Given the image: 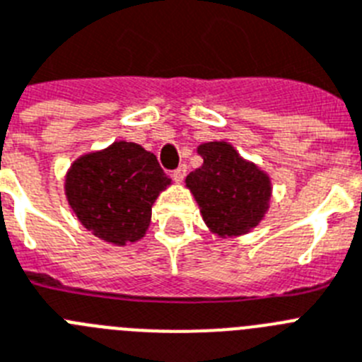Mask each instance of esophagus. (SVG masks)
Segmentation results:
<instances>
[{
	"mask_svg": "<svg viewBox=\"0 0 362 362\" xmlns=\"http://www.w3.org/2000/svg\"><path fill=\"white\" fill-rule=\"evenodd\" d=\"M185 175H187V165H185V163H182V165H178V168L173 171V180L182 182L185 178Z\"/></svg>",
	"mask_w": 362,
	"mask_h": 362,
	"instance_id": "esophagus-1",
	"label": "esophagus"
}]
</instances>
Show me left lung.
Here are the masks:
<instances>
[{
	"mask_svg": "<svg viewBox=\"0 0 362 362\" xmlns=\"http://www.w3.org/2000/svg\"><path fill=\"white\" fill-rule=\"evenodd\" d=\"M199 155L204 163L189 173L185 182L206 224L220 237L247 233L268 209L269 178L226 142L202 144Z\"/></svg>",
	"mask_w": 362,
	"mask_h": 362,
	"instance_id": "1",
	"label": "left lung"
}]
</instances>
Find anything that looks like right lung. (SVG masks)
I'll list each match as a JSON object with an SVG mask.
<instances>
[{"instance_id": "right-lung-1", "label": "right lung", "mask_w": 362, "mask_h": 362, "mask_svg": "<svg viewBox=\"0 0 362 362\" xmlns=\"http://www.w3.org/2000/svg\"><path fill=\"white\" fill-rule=\"evenodd\" d=\"M171 178L153 153L133 142H116L74 162L67 199L80 222L96 237L124 246L142 238L151 207Z\"/></svg>"}]
</instances>
